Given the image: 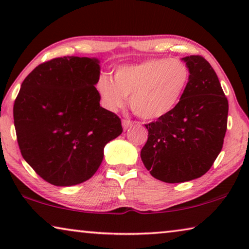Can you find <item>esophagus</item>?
<instances>
[{"mask_svg":"<svg viewBox=\"0 0 249 249\" xmlns=\"http://www.w3.org/2000/svg\"><path fill=\"white\" fill-rule=\"evenodd\" d=\"M132 124H133V122L128 120V119H124V120H122V128H124V130H127L128 128L131 127Z\"/></svg>","mask_w":249,"mask_h":249,"instance_id":"34e87169","label":"esophagus"}]
</instances>
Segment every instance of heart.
<instances>
[{
	"label": "heart",
	"mask_w": 249,
	"mask_h": 249,
	"mask_svg": "<svg viewBox=\"0 0 249 249\" xmlns=\"http://www.w3.org/2000/svg\"><path fill=\"white\" fill-rule=\"evenodd\" d=\"M189 80V69L182 61L151 59L119 67L114 80L101 75L97 90L102 105L110 111L121 109L130 97L133 112L142 119L156 120L177 108Z\"/></svg>",
	"instance_id": "obj_1"
}]
</instances>
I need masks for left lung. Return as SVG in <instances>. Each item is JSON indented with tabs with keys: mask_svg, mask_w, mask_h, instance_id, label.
<instances>
[{
	"mask_svg": "<svg viewBox=\"0 0 249 249\" xmlns=\"http://www.w3.org/2000/svg\"><path fill=\"white\" fill-rule=\"evenodd\" d=\"M190 80L173 112L146 124L148 140L140 156L152 177L185 182L210 169L223 148L228 101L216 72L200 55L181 59Z\"/></svg>",
	"mask_w": 249,
	"mask_h": 249,
	"instance_id": "1",
	"label": "left lung"
}]
</instances>
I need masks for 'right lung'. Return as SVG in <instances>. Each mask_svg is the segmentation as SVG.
Returning a JSON list of instances; mask_svg holds the SVG:
<instances>
[{
    "label": "right lung",
    "mask_w": 249,
    "mask_h": 249,
    "mask_svg": "<svg viewBox=\"0 0 249 249\" xmlns=\"http://www.w3.org/2000/svg\"><path fill=\"white\" fill-rule=\"evenodd\" d=\"M97 58L63 56L37 66L13 107L22 157L45 181L68 187L90 179L121 120L100 106Z\"/></svg>",
    "instance_id": "obj_1"
}]
</instances>
